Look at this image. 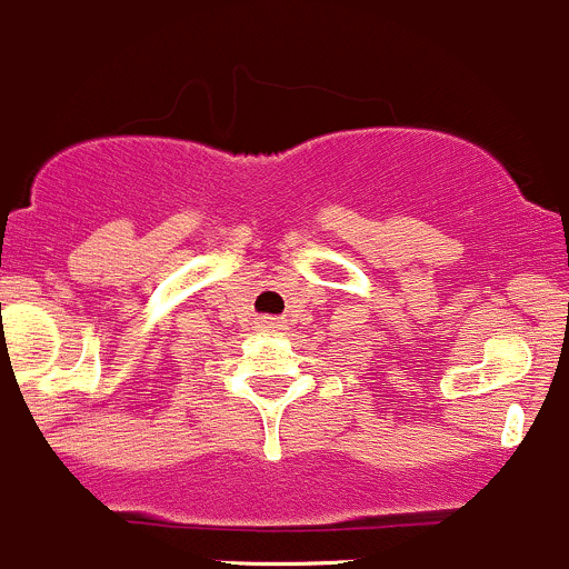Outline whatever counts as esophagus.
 <instances>
[{"label":"esophagus","mask_w":569,"mask_h":569,"mask_svg":"<svg viewBox=\"0 0 569 569\" xmlns=\"http://www.w3.org/2000/svg\"><path fill=\"white\" fill-rule=\"evenodd\" d=\"M284 326L282 318H273V315H262V318H257V329L260 331H279Z\"/></svg>","instance_id":"esophagus-1"}]
</instances>
